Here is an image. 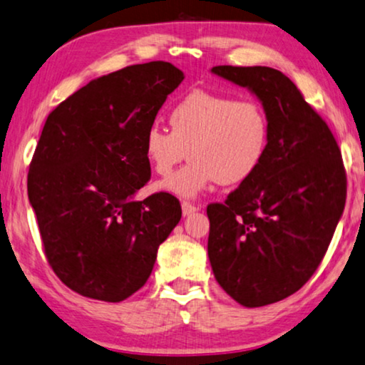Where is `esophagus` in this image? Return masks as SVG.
Masks as SVG:
<instances>
[{
	"mask_svg": "<svg viewBox=\"0 0 365 365\" xmlns=\"http://www.w3.org/2000/svg\"><path fill=\"white\" fill-rule=\"evenodd\" d=\"M198 208H200V207L193 205V203H190V202H183V203H182V212H183V215H185V217L192 215V213L197 212Z\"/></svg>",
	"mask_w": 365,
	"mask_h": 365,
	"instance_id": "34e87169",
	"label": "esophagus"
}]
</instances>
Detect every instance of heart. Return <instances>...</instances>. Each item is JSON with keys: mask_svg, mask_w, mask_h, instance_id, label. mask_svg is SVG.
I'll return each mask as SVG.
<instances>
[{"mask_svg": "<svg viewBox=\"0 0 365 365\" xmlns=\"http://www.w3.org/2000/svg\"><path fill=\"white\" fill-rule=\"evenodd\" d=\"M172 132L150 125L143 155L160 177L188 157L192 160L160 183L178 197L193 198L213 183L239 185L254 177L270 147V120L257 100L195 90L170 111Z\"/></svg>", "mask_w": 365, "mask_h": 365, "instance_id": "heart-1", "label": "heart"}]
</instances>
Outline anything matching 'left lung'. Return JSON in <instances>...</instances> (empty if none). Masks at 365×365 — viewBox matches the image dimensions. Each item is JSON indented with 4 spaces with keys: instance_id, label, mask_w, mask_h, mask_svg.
Masks as SVG:
<instances>
[{
    "instance_id": "left-lung-1",
    "label": "left lung",
    "mask_w": 365,
    "mask_h": 365,
    "mask_svg": "<svg viewBox=\"0 0 365 365\" xmlns=\"http://www.w3.org/2000/svg\"><path fill=\"white\" fill-rule=\"evenodd\" d=\"M212 71L254 91L270 120L259 172L207 207L213 275L233 300L262 307L295 294L317 270L346 205V168L327 123L284 73Z\"/></svg>"
}]
</instances>
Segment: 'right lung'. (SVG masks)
Wrapping results in <instances>:
<instances>
[{"label": "right lung", "instance_id": "obj_1", "mask_svg": "<svg viewBox=\"0 0 365 365\" xmlns=\"http://www.w3.org/2000/svg\"><path fill=\"white\" fill-rule=\"evenodd\" d=\"M183 73L167 61L110 73L48 115L28 172L46 260L83 297L121 302L152 274L158 247L182 218L172 193L142 202L150 180L143 135Z\"/></svg>", "mask_w": 365, "mask_h": 365}]
</instances>
